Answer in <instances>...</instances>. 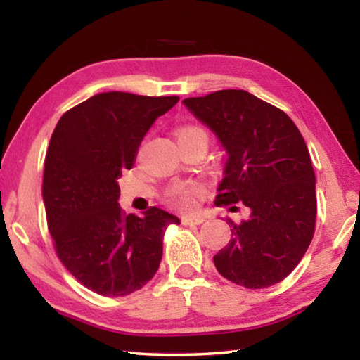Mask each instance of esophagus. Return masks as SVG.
I'll return each mask as SVG.
<instances>
[{"mask_svg":"<svg viewBox=\"0 0 360 360\" xmlns=\"http://www.w3.org/2000/svg\"><path fill=\"white\" fill-rule=\"evenodd\" d=\"M205 221V216L202 214H193V216H182L181 222L184 225H200Z\"/></svg>","mask_w":360,"mask_h":360,"instance_id":"obj_1","label":"esophagus"}]
</instances>
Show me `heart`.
<instances>
[{"label": "heart", "mask_w": 360, "mask_h": 360, "mask_svg": "<svg viewBox=\"0 0 360 360\" xmlns=\"http://www.w3.org/2000/svg\"><path fill=\"white\" fill-rule=\"evenodd\" d=\"M176 136H178L179 143L195 141V139H202V141L208 143V133H206L203 127L197 124L181 125L176 130ZM200 192H202V187L195 184V182H181V184H176L169 188L168 202L179 210H192L195 205V198L198 197Z\"/></svg>", "instance_id": "b5f03b06"}]
</instances>
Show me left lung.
Returning a JSON list of instances; mask_svg holds the SVG:
<instances>
[{
	"label": "left lung",
	"instance_id": "obj_1",
	"mask_svg": "<svg viewBox=\"0 0 360 360\" xmlns=\"http://www.w3.org/2000/svg\"><path fill=\"white\" fill-rule=\"evenodd\" d=\"M184 106L216 133L227 154L217 206L249 217L229 219L231 240L214 255L217 271L248 289L290 275L316 224V176L302 133L288 114L246 90H219Z\"/></svg>",
	"mask_w": 360,
	"mask_h": 360
}]
</instances>
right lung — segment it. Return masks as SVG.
Here are the masks:
<instances>
[{
    "label": "right lung",
    "instance_id": "add662e5",
    "mask_svg": "<svg viewBox=\"0 0 360 360\" xmlns=\"http://www.w3.org/2000/svg\"><path fill=\"white\" fill-rule=\"evenodd\" d=\"M178 96L127 92L94 95L66 111L52 133L42 200L58 259L85 288L105 297L139 290L158 270L163 233L179 219L152 206L143 216L120 210L122 172Z\"/></svg>",
    "mask_w": 360,
    "mask_h": 360
}]
</instances>
